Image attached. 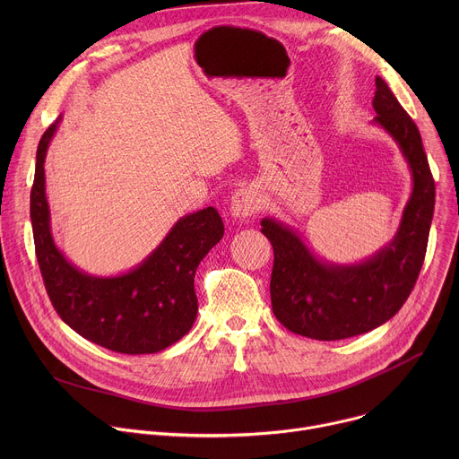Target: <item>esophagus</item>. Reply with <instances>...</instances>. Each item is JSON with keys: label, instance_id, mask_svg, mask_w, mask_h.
I'll use <instances>...</instances> for the list:
<instances>
[{"label": "esophagus", "instance_id": "34e87169", "mask_svg": "<svg viewBox=\"0 0 459 459\" xmlns=\"http://www.w3.org/2000/svg\"><path fill=\"white\" fill-rule=\"evenodd\" d=\"M259 211H261V200H259L257 190H254L250 186H243L232 195L230 212L234 218L248 220L254 214H257Z\"/></svg>", "mask_w": 459, "mask_h": 459}]
</instances>
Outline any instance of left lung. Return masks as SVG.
<instances>
[{
    "label": "left lung",
    "instance_id": "left-lung-1",
    "mask_svg": "<svg viewBox=\"0 0 459 459\" xmlns=\"http://www.w3.org/2000/svg\"><path fill=\"white\" fill-rule=\"evenodd\" d=\"M372 107L374 123L396 140L414 181L392 241L361 264L336 265L316 257L290 227L261 220L274 248V316L290 333L319 342L365 334L388 321L411 296L427 252L436 186L420 130L381 78Z\"/></svg>",
    "mask_w": 459,
    "mask_h": 459
}]
</instances>
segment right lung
Returning a JSON list of instances; mask_svg holds the SVG:
<instances>
[{
    "mask_svg": "<svg viewBox=\"0 0 459 459\" xmlns=\"http://www.w3.org/2000/svg\"><path fill=\"white\" fill-rule=\"evenodd\" d=\"M39 140L30 190V220L38 265L54 310L85 340L121 354H154L181 340L195 321L194 276L200 261L223 238L214 207L183 216L160 247L126 274L91 276L76 269L54 243L45 195V156L56 133Z\"/></svg>",
    "mask_w": 459,
    "mask_h": 459,
    "instance_id": "1",
    "label": "right lung"
}]
</instances>
